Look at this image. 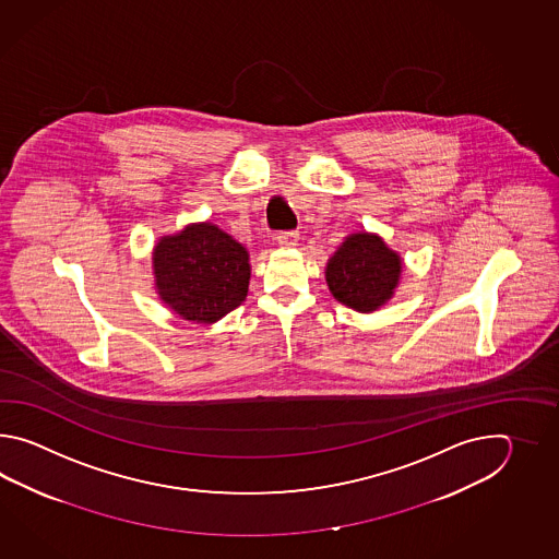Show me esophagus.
<instances>
[{
    "instance_id": "34e87169",
    "label": "esophagus",
    "mask_w": 559,
    "mask_h": 559,
    "mask_svg": "<svg viewBox=\"0 0 559 559\" xmlns=\"http://www.w3.org/2000/svg\"><path fill=\"white\" fill-rule=\"evenodd\" d=\"M297 239H299L297 231H280L275 236L277 246H282V248H294V246H297Z\"/></svg>"
}]
</instances>
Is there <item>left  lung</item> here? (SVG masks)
Segmentation results:
<instances>
[{"label":"left lung","instance_id":"8db88e82","mask_svg":"<svg viewBox=\"0 0 559 559\" xmlns=\"http://www.w3.org/2000/svg\"><path fill=\"white\" fill-rule=\"evenodd\" d=\"M402 272V255L381 236L357 231L349 234L328 260L325 282L345 308L371 313L392 299Z\"/></svg>","mask_w":559,"mask_h":559}]
</instances>
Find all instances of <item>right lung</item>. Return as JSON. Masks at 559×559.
<instances>
[{
	"instance_id": "right-lung-1",
	"label": "right lung",
	"mask_w": 559,
	"mask_h": 559,
	"mask_svg": "<svg viewBox=\"0 0 559 559\" xmlns=\"http://www.w3.org/2000/svg\"><path fill=\"white\" fill-rule=\"evenodd\" d=\"M152 267L157 296L181 320L210 325L248 296L250 253L212 222L157 239Z\"/></svg>"
}]
</instances>
